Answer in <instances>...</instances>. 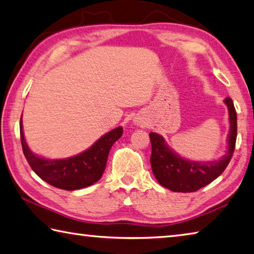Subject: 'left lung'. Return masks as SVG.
Instances as JSON below:
<instances>
[{
  "instance_id": "left-lung-1",
  "label": "left lung",
  "mask_w": 254,
  "mask_h": 254,
  "mask_svg": "<svg viewBox=\"0 0 254 254\" xmlns=\"http://www.w3.org/2000/svg\"><path fill=\"white\" fill-rule=\"evenodd\" d=\"M229 108L230 133L228 152L216 162H194L180 158L165 144L164 139L154 132L150 133L152 145L151 167L161 186L174 192H194L220 177L233 156L237 141V112L231 98L224 100Z\"/></svg>"
}]
</instances>
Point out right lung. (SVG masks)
I'll list each match as a JSON object with an SVG mask.
<instances>
[{
    "instance_id": "add662e5",
    "label": "right lung",
    "mask_w": 254,
    "mask_h": 254,
    "mask_svg": "<svg viewBox=\"0 0 254 254\" xmlns=\"http://www.w3.org/2000/svg\"><path fill=\"white\" fill-rule=\"evenodd\" d=\"M22 150L32 170L51 186L73 191L98 182L104 172L108 155L113 143L123 134V128L117 127L108 132L83 153L63 160H48L32 153L27 146L20 121Z\"/></svg>"
}]
</instances>
